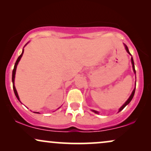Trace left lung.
Here are the masks:
<instances>
[{
	"mask_svg": "<svg viewBox=\"0 0 151 151\" xmlns=\"http://www.w3.org/2000/svg\"><path fill=\"white\" fill-rule=\"evenodd\" d=\"M124 47H125V49H126V52H127L129 53V55H131V53H130V52H129V48H128V47L126 46L125 44H124ZM131 64H132V67H133V72H134V74H136V70H135V66H134V62H133V58H131ZM135 90H136V86H135V88H134V89H133L132 93H131V96H130L129 98L128 99L127 101H126L125 102V103H124V104L122 105V106L120 107V109H119V111H118V112H120L121 111H122L123 109L125 108L126 106H127V105L129 104L130 103V102H131V100H132V99H133V96H134ZM91 111H92L93 112H94L95 114H99V111H95V110H91Z\"/></svg>",
	"mask_w": 151,
	"mask_h": 151,
	"instance_id": "1",
	"label": "left lung"
}]
</instances>
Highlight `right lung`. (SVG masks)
Listing matches in <instances>:
<instances>
[{"label": "right lung", "mask_w": 151, "mask_h": 151, "mask_svg": "<svg viewBox=\"0 0 151 151\" xmlns=\"http://www.w3.org/2000/svg\"><path fill=\"white\" fill-rule=\"evenodd\" d=\"M27 43H28V42H27ZM27 44H26V45H27ZM25 46H24V47H25ZM23 52H24V50H22V52L21 55H20V56L18 57V58L17 59L16 62H15V66H14V69H13V74H12V81H13V91H14V93H15V96H16L17 99H18V101H20V98H19V96H18V92H17V90H16V89H15V72H16L17 66H18V62H20V59H21L22 56V55H23ZM35 114H39V113H38V112H35Z\"/></svg>", "instance_id": "obj_1"}]
</instances>
